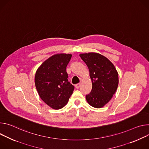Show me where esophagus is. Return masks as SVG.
Listing matches in <instances>:
<instances>
[{
	"label": "esophagus",
	"instance_id": "obj_1",
	"mask_svg": "<svg viewBox=\"0 0 149 149\" xmlns=\"http://www.w3.org/2000/svg\"><path fill=\"white\" fill-rule=\"evenodd\" d=\"M80 84H77L75 85V88H76V89H78V88L80 87Z\"/></svg>",
	"mask_w": 149,
	"mask_h": 149
}]
</instances>
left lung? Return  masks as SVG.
Instances as JSON below:
<instances>
[{
    "label": "left lung",
    "mask_w": 149,
    "mask_h": 149,
    "mask_svg": "<svg viewBox=\"0 0 149 149\" xmlns=\"http://www.w3.org/2000/svg\"><path fill=\"white\" fill-rule=\"evenodd\" d=\"M87 65L92 80V89L86 95V101L92 107H104L116 92L118 85V73L114 65L106 57L97 53L79 54Z\"/></svg>",
    "instance_id": "obj_1"
}]
</instances>
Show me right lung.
<instances>
[{
	"instance_id": "right-lung-1",
	"label": "right lung",
	"mask_w": 149,
	"mask_h": 149,
	"mask_svg": "<svg viewBox=\"0 0 149 149\" xmlns=\"http://www.w3.org/2000/svg\"><path fill=\"white\" fill-rule=\"evenodd\" d=\"M72 54H54L44 61L37 70L35 85L41 100L54 109L63 108L68 104L74 91L68 81L66 67Z\"/></svg>"
}]
</instances>
